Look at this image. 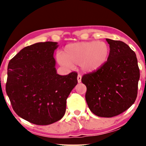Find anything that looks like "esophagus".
Returning a JSON list of instances; mask_svg holds the SVG:
<instances>
[{
	"label": "esophagus",
	"instance_id": "34e87169",
	"mask_svg": "<svg viewBox=\"0 0 146 146\" xmlns=\"http://www.w3.org/2000/svg\"><path fill=\"white\" fill-rule=\"evenodd\" d=\"M77 80H78V83H80V82H81V80H82V76H81V75H80V74L78 75Z\"/></svg>",
	"mask_w": 146,
	"mask_h": 146
}]
</instances>
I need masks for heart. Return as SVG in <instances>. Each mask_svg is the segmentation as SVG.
<instances>
[{
    "label": "heart",
    "mask_w": 146,
    "mask_h": 146,
    "mask_svg": "<svg viewBox=\"0 0 146 146\" xmlns=\"http://www.w3.org/2000/svg\"><path fill=\"white\" fill-rule=\"evenodd\" d=\"M110 46L103 41L80 42L68 44L56 58L60 65L71 68L79 65L81 70L92 72L98 70L107 61Z\"/></svg>",
    "instance_id": "obj_1"
}]
</instances>
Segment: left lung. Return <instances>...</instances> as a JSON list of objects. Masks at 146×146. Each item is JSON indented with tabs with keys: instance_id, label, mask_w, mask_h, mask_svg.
Masks as SVG:
<instances>
[{
	"instance_id": "left-lung-1",
	"label": "left lung",
	"mask_w": 146,
	"mask_h": 146,
	"mask_svg": "<svg viewBox=\"0 0 146 146\" xmlns=\"http://www.w3.org/2000/svg\"><path fill=\"white\" fill-rule=\"evenodd\" d=\"M110 44L107 61L93 72L84 74L86 100L90 110L100 117L120 114L135 102L139 69L134 52L123 42L106 38Z\"/></svg>"
}]
</instances>
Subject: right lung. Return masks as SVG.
<instances>
[{"mask_svg":"<svg viewBox=\"0 0 146 146\" xmlns=\"http://www.w3.org/2000/svg\"><path fill=\"white\" fill-rule=\"evenodd\" d=\"M54 42L22 49L9 63L6 92L18 115L36 125H49L64 116L66 100L77 84L78 74H58Z\"/></svg>","mask_w":146,"mask_h":146,"instance_id":"right-lung-1","label":"right lung"}]
</instances>
